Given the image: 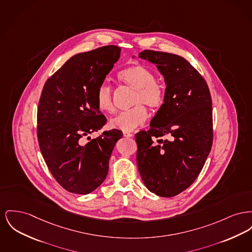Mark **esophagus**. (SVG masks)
Listing matches in <instances>:
<instances>
[{
	"label": "esophagus",
	"instance_id": "34e87169",
	"mask_svg": "<svg viewBox=\"0 0 252 252\" xmlns=\"http://www.w3.org/2000/svg\"><path fill=\"white\" fill-rule=\"evenodd\" d=\"M123 134H124V136L126 137V138H130V137L133 136V134L130 133V132H127V131H125Z\"/></svg>",
	"mask_w": 252,
	"mask_h": 252
}]
</instances>
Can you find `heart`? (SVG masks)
<instances>
[{
    "mask_svg": "<svg viewBox=\"0 0 252 252\" xmlns=\"http://www.w3.org/2000/svg\"><path fill=\"white\" fill-rule=\"evenodd\" d=\"M119 81L136 91L133 104L130 110L125 111L111 119L112 127L122 131H132L142 126L148 117V110L144 105L151 108L161 107L164 101L163 88L156 83L155 75L146 66L135 64L122 69L118 73ZM96 103L103 112L114 111L112 89L107 85H101L96 93Z\"/></svg>",
    "mask_w": 252,
    "mask_h": 252,
    "instance_id": "obj_1",
    "label": "heart"
}]
</instances>
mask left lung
Returning <instances> with one entry per match:
<instances>
[{
	"instance_id": "1",
	"label": "left lung",
	"mask_w": 252,
	"mask_h": 252,
	"mask_svg": "<svg viewBox=\"0 0 252 252\" xmlns=\"http://www.w3.org/2000/svg\"><path fill=\"white\" fill-rule=\"evenodd\" d=\"M139 58L156 65L165 90L150 129L135 135L138 169L149 191L173 197L192 185L211 150V96L205 79L183 57L144 50ZM163 135L171 140H156Z\"/></svg>"
}]
</instances>
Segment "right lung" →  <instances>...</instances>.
<instances>
[{"label": "right lung", "mask_w": 252, "mask_h": 252, "mask_svg": "<svg viewBox=\"0 0 252 252\" xmlns=\"http://www.w3.org/2000/svg\"><path fill=\"white\" fill-rule=\"evenodd\" d=\"M120 53L116 45L78 53L46 81L42 91L39 146L51 174L69 192L89 194L103 184L112 150L123 137L121 130L111 129L86 144L83 140L106 124L96 93Z\"/></svg>", "instance_id": "right-lung-1"}]
</instances>
